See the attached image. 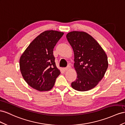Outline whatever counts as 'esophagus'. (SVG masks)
Masks as SVG:
<instances>
[{
    "instance_id": "esophagus-1",
    "label": "esophagus",
    "mask_w": 125,
    "mask_h": 125,
    "mask_svg": "<svg viewBox=\"0 0 125 125\" xmlns=\"http://www.w3.org/2000/svg\"><path fill=\"white\" fill-rule=\"evenodd\" d=\"M70 68H71V66H68L66 67H64V70L65 71H67V70H70Z\"/></svg>"
}]
</instances>
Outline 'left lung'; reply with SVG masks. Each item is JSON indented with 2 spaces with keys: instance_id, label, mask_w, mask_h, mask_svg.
Segmentation results:
<instances>
[{
  "instance_id": "8db88e82",
  "label": "left lung",
  "mask_w": 125,
  "mask_h": 125,
  "mask_svg": "<svg viewBox=\"0 0 125 125\" xmlns=\"http://www.w3.org/2000/svg\"><path fill=\"white\" fill-rule=\"evenodd\" d=\"M74 54V67L76 80L71 84L78 91L94 88L102 80L108 68L107 56L91 35L83 31H71L66 34Z\"/></svg>"
}]
</instances>
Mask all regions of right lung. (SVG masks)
<instances>
[{
	"label": "right lung",
	"mask_w": 125,
	"mask_h": 125,
	"mask_svg": "<svg viewBox=\"0 0 125 125\" xmlns=\"http://www.w3.org/2000/svg\"><path fill=\"white\" fill-rule=\"evenodd\" d=\"M64 33L47 30L32 41L21 55L19 65L24 81L39 91H47L54 86L60 71L57 68L53 49Z\"/></svg>",
	"instance_id": "obj_1"
}]
</instances>
